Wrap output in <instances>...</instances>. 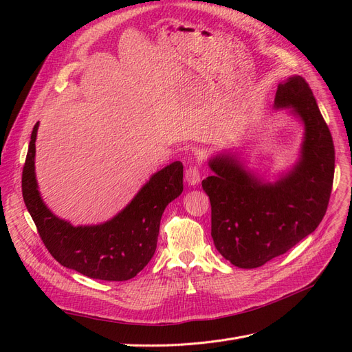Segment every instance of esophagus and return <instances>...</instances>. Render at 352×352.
<instances>
[{
	"instance_id": "esophagus-1",
	"label": "esophagus",
	"mask_w": 352,
	"mask_h": 352,
	"mask_svg": "<svg viewBox=\"0 0 352 352\" xmlns=\"http://www.w3.org/2000/svg\"><path fill=\"white\" fill-rule=\"evenodd\" d=\"M186 179L190 186H198L201 181V171L198 164H191L186 171Z\"/></svg>"
}]
</instances>
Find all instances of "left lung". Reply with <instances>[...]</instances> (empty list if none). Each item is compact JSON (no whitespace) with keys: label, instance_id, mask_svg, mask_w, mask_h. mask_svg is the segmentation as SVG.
I'll return each mask as SVG.
<instances>
[{"label":"left lung","instance_id":"left-lung-1","mask_svg":"<svg viewBox=\"0 0 352 352\" xmlns=\"http://www.w3.org/2000/svg\"><path fill=\"white\" fill-rule=\"evenodd\" d=\"M275 108H291L304 124L301 155L275 182H263L235 155L210 160L202 181L211 202V235L218 252L238 268H256L285 254L322 221L332 190L336 151L329 128L307 81L278 84Z\"/></svg>","mask_w":352,"mask_h":352}]
</instances>
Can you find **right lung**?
<instances>
[{"label":"right lung","mask_w":352,"mask_h":352,"mask_svg":"<svg viewBox=\"0 0 352 352\" xmlns=\"http://www.w3.org/2000/svg\"><path fill=\"white\" fill-rule=\"evenodd\" d=\"M36 131L38 122L32 128L23 168V197L44 245L61 265L89 278H134L155 252L165 207L182 192V162L175 161L155 173L133 201L107 223L74 227L55 217L40 195L34 165Z\"/></svg>","instance_id":"obj_1"}]
</instances>
